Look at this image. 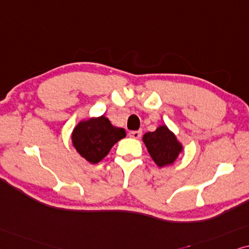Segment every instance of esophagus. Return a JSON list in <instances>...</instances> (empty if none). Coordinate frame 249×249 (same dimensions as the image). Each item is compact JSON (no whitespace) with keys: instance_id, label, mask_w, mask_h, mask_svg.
Returning a JSON list of instances; mask_svg holds the SVG:
<instances>
[{"instance_id":"esophagus-1","label":"esophagus","mask_w":249,"mask_h":249,"mask_svg":"<svg viewBox=\"0 0 249 249\" xmlns=\"http://www.w3.org/2000/svg\"><path fill=\"white\" fill-rule=\"evenodd\" d=\"M128 135L133 139H139L142 135V132L141 131H131L130 133H128Z\"/></svg>"}]
</instances>
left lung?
<instances>
[{"label": "left lung", "instance_id": "left-lung-1", "mask_svg": "<svg viewBox=\"0 0 249 249\" xmlns=\"http://www.w3.org/2000/svg\"><path fill=\"white\" fill-rule=\"evenodd\" d=\"M143 142L151 158L159 167L172 164L182 150L175 135L165 126H159L155 132L143 135Z\"/></svg>", "mask_w": 249, "mask_h": 249}]
</instances>
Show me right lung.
Here are the masks:
<instances>
[{"mask_svg": "<svg viewBox=\"0 0 249 249\" xmlns=\"http://www.w3.org/2000/svg\"><path fill=\"white\" fill-rule=\"evenodd\" d=\"M124 128L112 126L105 116L81 122L72 132V144L78 154L92 164L108 155L116 142L125 138Z\"/></svg>", "mask_w": 249, "mask_h": 249, "instance_id": "1", "label": "right lung"}]
</instances>
